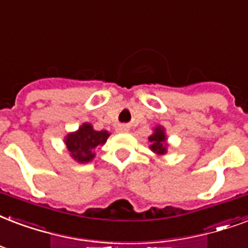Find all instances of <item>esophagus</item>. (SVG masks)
<instances>
[{"label":"esophagus","mask_w":248,"mask_h":248,"mask_svg":"<svg viewBox=\"0 0 248 248\" xmlns=\"http://www.w3.org/2000/svg\"><path fill=\"white\" fill-rule=\"evenodd\" d=\"M118 131L120 132H124V131H127V127H124V126H120V127L117 128Z\"/></svg>","instance_id":"34e87169"}]
</instances>
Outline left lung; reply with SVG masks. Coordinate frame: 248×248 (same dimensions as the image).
Masks as SVG:
<instances>
[{
  "instance_id": "1",
  "label": "left lung",
  "mask_w": 248,
  "mask_h": 248,
  "mask_svg": "<svg viewBox=\"0 0 248 248\" xmlns=\"http://www.w3.org/2000/svg\"><path fill=\"white\" fill-rule=\"evenodd\" d=\"M165 134L161 127L155 128V134L149 137V141H151V149L158 155H164L166 152L165 145Z\"/></svg>"
}]
</instances>
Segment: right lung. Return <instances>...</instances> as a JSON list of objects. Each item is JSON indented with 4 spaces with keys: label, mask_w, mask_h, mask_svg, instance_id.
<instances>
[{
    "label": "right lung",
    "mask_w": 248,
    "mask_h": 248,
    "mask_svg": "<svg viewBox=\"0 0 248 248\" xmlns=\"http://www.w3.org/2000/svg\"><path fill=\"white\" fill-rule=\"evenodd\" d=\"M110 134L108 131H94L90 124H82L77 132L66 137L67 149L78 162H88L94 157L93 149L103 145Z\"/></svg>",
    "instance_id": "right-lung-1"
}]
</instances>
